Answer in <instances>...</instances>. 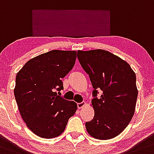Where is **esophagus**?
Instances as JSON below:
<instances>
[{
    "mask_svg": "<svg viewBox=\"0 0 154 154\" xmlns=\"http://www.w3.org/2000/svg\"><path fill=\"white\" fill-rule=\"evenodd\" d=\"M85 105H86L85 102H81V103H77V107H78L79 109H81V108L84 107Z\"/></svg>",
    "mask_w": 154,
    "mask_h": 154,
    "instance_id": "esophagus-1",
    "label": "esophagus"
}]
</instances>
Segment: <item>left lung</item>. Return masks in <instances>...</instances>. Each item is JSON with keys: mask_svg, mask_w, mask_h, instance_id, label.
<instances>
[{"mask_svg": "<svg viewBox=\"0 0 154 154\" xmlns=\"http://www.w3.org/2000/svg\"><path fill=\"white\" fill-rule=\"evenodd\" d=\"M77 58L94 87V117L86 122L87 131L98 140L115 137L134 114L138 94L135 73L125 60L104 50L78 51ZM100 90L102 95L97 98Z\"/></svg>", "mask_w": 154, "mask_h": 154, "instance_id": "1", "label": "left lung"}]
</instances>
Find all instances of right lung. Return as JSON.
I'll return each mask as SVG.
<instances>
[{
    "mask_svg": "<svg viewBox=\"0 0 154 154\" xmlns=\"http://www.w3.org/2000/svg\"><path fill=\"white\" fill-rule=\"evenodd\" d=\"M76 58V51L53 50L30 59L17 74L14 97L19 111L27 127L40 137L60 136L77 110L75 102L57 94Z\"/></svg>",
    "mask_w": 154,
    "mask_h": 154,
    "instance_id": "right-lung-1",
    "label": "right lung"
}]
</instances>
